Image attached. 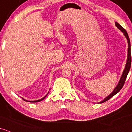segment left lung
<instances>
[{"label":"left lung","mask_w":132,"mask_h":132,"mask_svg":"<svg viewBox=\"0 0 132 132\" xmlns=\"http://www.w3.org/2000/svg\"><path fill=\"white\" fill-rule=\"evenodd\" d=\"M115 24H116V27H117L119 29V30H121L122 32L124 33L125 36L126 38H127V40H128V57H127V64H126L125 68L124 71H123V74H122V76H121V78H120V81H119L118 85L116 86V87L115 88V89L114 90V91L111 93V94H110V95H108V96L107 97L106 99H104L103 101H101V102H99V103H103V102H106V101H108V100H109V99H111V97H113L114 95H116V94H117L118 92L120 91V90H121V88H123V85H124L125 81L126 78H127V75H128V74L129 73V71H130V67H131V45H130V38H129L128 35V33H127V31H126V30H125L124 28H123V26H121L120 24H118L117 22H116V23H115Z\"/></svg>","instance_id":"obj_1"}]
</instances>
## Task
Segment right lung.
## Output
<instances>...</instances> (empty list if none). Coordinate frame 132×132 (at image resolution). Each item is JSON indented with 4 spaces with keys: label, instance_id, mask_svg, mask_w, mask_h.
<instances>
[{
    "label": "right lung",
    "instance_id": "add662e5",
    "mask_svg": "<svg viewBox=\"0 0 132 132\" xmlns=\"http://www.w3.org/2000/svg\"><path fill=\"white\" fill-rule=\"evenodd\" d=\"M45 97L46 96H45L44 97V98H42V99H39V100H37V101H27V102H40V101H42L43 99H44L45 98ZM23 100H24V101H25V100H24V99H23Z\"/></svg>",
    "mask_w": 132,
    "mask_h": 132
}]
</instances>
